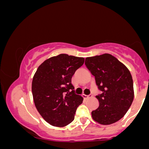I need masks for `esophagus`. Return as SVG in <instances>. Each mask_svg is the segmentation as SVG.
Listing matches in <instances>:
<instances>
[{"instance_id":"34e87169","label":"esophagus","mask_w":149,"mask_h":149,"mask_svg":"<svg viewBox=\"0 0 149 149\" xmlns=\"http://www.w3.org/2000/svg\"><path fill=\"white\" fill-rule=\"evenodd\" d=\"M92 97V95H83V97L84 99H89V98H91V97Z\"/></svg>"}]
</instances>
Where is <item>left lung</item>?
I'll list each match as a JSON object with an SVG mask.
<instances>
[{
    "mask_svg": "<svg viewBox=\"0 0 149 149\" xmlns=\"http://www.w3.org/2000/svg\"><path fill=\"white\" fill-rule=\"evenodd\" d=\"M85 64L95 76L101 91L96 96L100 105L92 111V118L102 125L117 122L127 113L134 99L130 72L110 54L87 57Z\"/></svg>",
    "mask_w": 149,
    "mask_h": 149,
    "instance_id": "8db88e82",
    "label": "left lung"
}]
</instances>
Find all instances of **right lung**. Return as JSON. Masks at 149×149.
I'll list each match as a JSON object with an SVG mask.
<instances>
[{"mask_svg": "<svg viewBox=\"0 0 149 149\" xmlns=\"http://www.w3.org/2000/svg\"><path fill=\"white\" fill-rule=\"evenodd\" d=\"M84 61L83 57L60 54L46 59L34 74L31 87L34 104L51 125L64 127L74 120L83 98L74 93L71 78Z\"/></svg>", "mask_w": 149, "mask_h": 149, "instance_id": "1", "label": "right lung"}]
</instances>
